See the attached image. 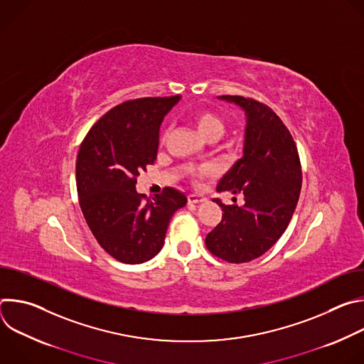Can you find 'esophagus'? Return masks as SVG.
I'll return each mask as SVG.
<instances>
[{
	"label": "esophagus",
	"mask_w": 364,
	"mask_h": 364,
	"mask_svg": "<svg viewBox=\"0 0 364 364\" xmlns=\"http://www.w3.org/2000/svg\"><path fill=\"white\" fill-rule=\"evenodd\" d=\"M188 203H191V204H196V203H203V201H205L207 198L204 197V196H201V194H188Z\"/></svg>",
	"instance_id": "esophagus-1"
}]
</instances>
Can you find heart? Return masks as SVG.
<instances>
[{
  "instance_id": "b5f03b06",
  "label": "heart",
  "mask_w": 364,
  "mask_h": 364,
  "mask_svg": "<svg viewBox=\"0 0 364 364\" xmlns=\"http://www.w3.org/2000/svg\"><path fill=\"white\" fill-rule=\"evenodd\" d=\"M191 122L196 127L197 132L207 141L219 139L226 129L223 118L213 109L204 108V109L196 111L191 115ZM212 174H213V170L209 166H204V167L198 168V171L196 174V183H200L204 178H209Z\"/></svg>"
}]
</instances>
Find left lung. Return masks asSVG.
<instances>
[{"label":"left lung","instance_id":"obj_1","mask_svg":"<svg viewBox=\"0 0 364 364\" xmlns=\"http://www.w3.org/2000/svg\"><path fill=\"white\" fill-rule=\"evenodd\" d=\"M247 117L243 157L220 180L218 191L242 193L245 204H223L222 222L205 236L212 255L230 264L262 256L288 228L296 207L302 170L296 144L281 118L252 97L223 95Z\"/></svg>","mask_w":364,"mask_h":364}]
</instances>
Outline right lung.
<instances>
[{"label": "right lung", "instance_id": "1", "mask_svg": "<svg viewBox=\"0 0 364 364\" xmlns=\"http://www.w3.org/2000/svg\"><path fill=\"white\" fill-rule=\"evenodd\" d=\"M180 96L125 100L93 124L76 159V187L85 220L100 247L122 264L157 255L174 212L187 197L166 187L148 198L136 177L157 160L160 125Z\"/></svg>", "mask_w": 364, "mask_h": 364}]
</instances>
